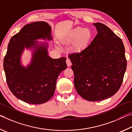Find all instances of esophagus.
<instances>
[{"label":"esophagus","mask_w":132,"mask_h":132,"mask_svg":"<svg viewBox=\"0 0 132 132\" xmlns=\"http://www.w3.org/2000/svg\"><path fill=\"white\" fill-rule=\"evenodd\" d=\"M66 62H67V65L68 67H70V66L71 65H72V63H71V60L69 59V58H67Z\"/></svg>","instance_id":"esophagus-1"}]
</instances>
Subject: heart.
Masks as SVG:
<instances>
[{
  "instance_id": "heart-1",
  "label": "heart",
  "mask_w": 132,
  "mask_h": 132,
  "mask_svg": "<svg viewBox=\"0 0 132 132\" xmlns=\"http://www.w3.org/2000/svg\"><path fill=\"white\" fill-rule=\"evenodd\" d=\"M92 38L90 30L78 27L71 31L67 37L66 41L68 43H74L72 48L75 51H81L89 46Z\"/></svg>"
}]
</instances>
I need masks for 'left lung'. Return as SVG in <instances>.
Listing matches in <instances>:
<instances>
[{"instance_id": "obj_1", "label": "left lung", "mask_w": 132, "mask_h": 132, "mask_svg": "<svg viewBox=\"0 0 132 132\" xmlns=\"http://www.w3.org/2000/svg\"><path fill=\"white\" fill-rule=\"evenodd\" d=\"M98 34L85 49L68 55L74 74V85L82 98L104 100L119 89L127 61L122 40L106 26L93 24Z\"/></svg>"}]
</instances>
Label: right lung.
<instances>
[{"instance_id": "obj_1", "label": "right lung", "mask_w": 132, "mask_h": 132, "mask_svg": "<svg viewBox=\"0 0 132 132\" xmlns=\"http://www.w3.org/2000/svg\"><path fill=\"white\" fill-rule=\"evenodd\" d=\"M40 39L53 40L48 23L37 21L25 25L11 38L3 61L10 90L16 98L30 104L48 101L54 94L58 75L67 68L66 58H51L48 55V43L36 41ZM25 49L33 51L27 67L21 61Z\"/></svg>"}]
</instances>
